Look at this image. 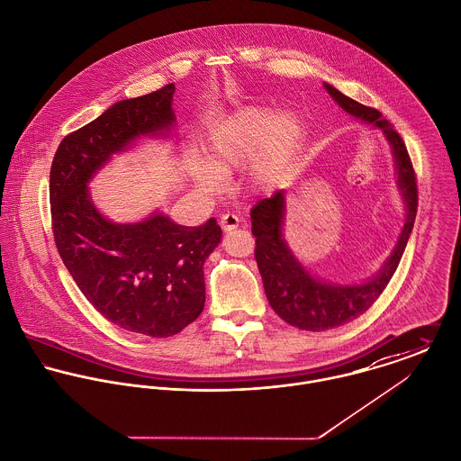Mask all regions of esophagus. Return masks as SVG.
I'll list each match as a JSON object with an SVG mask.
<instances>
[{
  "instance_id": "1",
  "label": "esophagus",
  "mask_w": 461,
  "mask_h": 461,
  "mask_svg": "<svg viewBox=\"0 0 461 461\" xmlns=\"http://www.w3.org/2000/svg\"><path fill=\"white\" fill-rule=\"evenodd\" d=\"M220 223H221V229L225 232H230V230L238 229V225L241 223V218L238 214H234V212H225V214H221Z\"/></svg>"
}]
</instances>
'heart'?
<instances>
[{
  "mask_svg": "<svg viewBox=\"0 0 461 461\" xmlns=\"http://www.w3.org/2000/svg\"><path fill=\"white\" fill-rule=\"evenodd\" d=\"M302 140L303 124L294 113L275 115L269 108H243L211 134L205 156L209 168L200 170L198 183L209 192H220L223 176L252 160V183L267 185L291 163Z\"/></svg>",
  "mask_w": 461,
  "mask_h": 461,
  "instance_id": "heart-1",
  "label": "heart"
}]
</instances>
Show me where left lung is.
Returning a JSON list of instances; mask_svg holds the SVG:
<instances>
[{
  "label": "left lung",
  "instance_id": "obj_1",
  "mask_svg": "<svg viewBox=\"0 0 461 461\" xmlns=\"http://www.w3.org/2000/svg\"><path fill=\"white\" fill-rule=\"evenodd\" d=\"M331 99L349 115L380 128L389 140L397 170V188L406 203V221L391 258L367 282L342 285L312 276L287 247L282 225L285 214L284 190L259 200L252 211V234L256 236V261L263 276L266 298L271 309L289 325L300 330L323 331L337 329L362 316L384 293L402 258L417 214V181L406 145L399 132L375 108L344 95L329 83Z\"/></svg>",
  "mask_w": 461,
  "mask_h": 461
}]
</instances>
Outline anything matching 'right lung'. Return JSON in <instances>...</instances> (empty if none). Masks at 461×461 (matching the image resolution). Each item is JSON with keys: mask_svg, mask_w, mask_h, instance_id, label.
<instances>
[{"mask_svg": "<svg viewBox=\"0 0 461 461\" xmlns=\"http://www.w3.org/2000/svg\"><path fill=\"white\" fill-rule=\"evenodd\" d=\"M174 83L115 103L101 117L67 134L50 176L51 221L59 254L85 298L121 329L172 337L200 316L203 263L221 240L214 218L185 227L163 212L138 223L104 218L88 181L138 136L170 131Z\"/></svg>", "mask_w": 461, "mask_h": 461, "instance_id": "obj_1", "label": "right lung"}]
</instances>
